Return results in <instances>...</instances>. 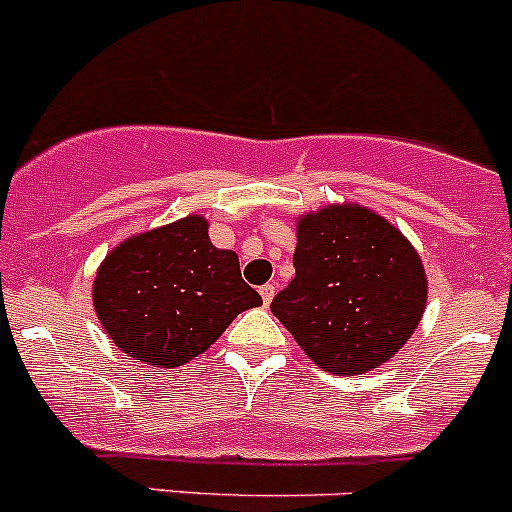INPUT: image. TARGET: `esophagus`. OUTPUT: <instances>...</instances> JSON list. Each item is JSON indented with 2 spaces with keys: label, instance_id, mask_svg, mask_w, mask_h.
Masks as SVG:
<instances>
[{
  "label": "esophagus",
  "instance_id": "1",
  "mask_svg": "<svg viewBox=\"0 0 512 512\" xmlns=\"http://www.w3.org/2000/svg\"><path fill=\"white\" fill-rule=\"evenodd\" d=\"M259 291H261V299H264V304L269 306L271 299H274V294H276V286L274 284H264Z\"/></svg>",
  "mask_w": 512,
  "mask_h": 512
}]
</instances>
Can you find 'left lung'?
I'll return each mask as SVG.
<instances>
[{
	"instance_id": "obj_1",
	"label": "left lung",
	"mask_w": 512,
	"mask_h": 512,
	"mask_svg": "<svg viewBox=\"0 0 512 512\" xmlns=\"http://www.w3.org/2000/svg\"><path fill=\"white\" fill-rule=\"evenodd\" d=\"M294 269L271 311L332 374H362L392 359L425 311V266L412 243L357 203L299 218Z\"/></svg>"
}]
</instances>
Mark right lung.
<instances>
[{
	"label": "right lung",
	"instance_id": "obj_1",
	"mask_svg": "<svg viewBox=\"0 0 512 512\" xmlns=\"http://www.w3.org/2000/svg\"><path fill=\"white\" fill-rule=\"evenodd\" d=\"M92 304L128 357L173 369L206 352L261 296L241 279L236 253L213 246L208 221L193 213L107 253Z\"/></svg>",
	"mask_w": 512,
	"mask_h": 512
}]
</instances>
